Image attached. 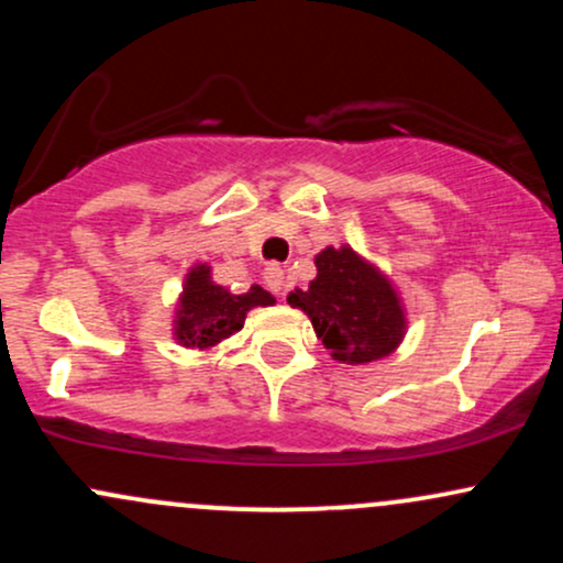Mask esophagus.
Returning a JSON list of instances; mask_svg holds the SVG:
<instances>
[{
	"label": "esophagus",
	"instance_id": "34e87169",
	"mask_svg": "<svg viewBox=\"0 0 563 563\" xmlns=\"http://www.w3.org/2000/svg\"><path fill=\"white\" fill-rule=\"evenodd\" d=\"M264 283H267V288L273 290V294H283V288H286V269H283L280 264H269V267L264 269Z\"/></svg>",
	"mask_w": 563,
	"mask_h": 563
}]
</instances>
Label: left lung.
Returning a JSON list of instances; mask_svg holds the SVG:
<instances>
[{
    "mask_svg": "<svg viewBox=\"0 0 563 563\" xmlns=\"http://www.w3.org/2000/svg\"><path fill=\"white\" fill-rule=\"evenodd\" d=\"M314 267L318 277L307 290H290L288 303L312 320L331 357L365 365L397 352L407 333V312L389 275L346 243L325 245Z\"/></svg>",
    "mask_w": 563,
    "mask_h": 563,
    "instance_id": "obj_1",
    "label": "left lung"
}]
</instances>
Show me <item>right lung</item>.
Masks as SVG:
<instances>
[{
    "label": "right lung",
    "instance_id": "add662e5",
    "mask_svg": "<svg viewBox=\"0 0 563 563\" xmlns=\"http://www.w3.org/2000/svg\"><path fill=\"white\" fill-rule=\"evenodd\" d=\"M275 296L262 286L232 294L211 277V264H192L187 269L183 294L174 307L172 335L179 346L209 352L243 328L254 307H273Z\"/></svg>",
    "mask_w": 563,
    "mask_h": 563
}]
</instances>
